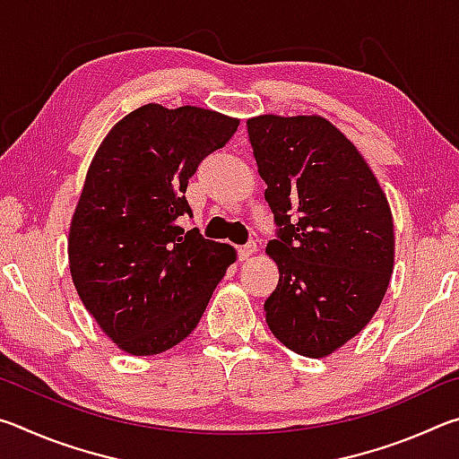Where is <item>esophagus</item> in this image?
I'll use <instances>...</instances> for the list:
<instances>
[{
  "instance_id": "esophagus-1",
  "label": "esophagus",
  "mask_w": 459,
  "mask_h": 459,
  "mask_svg": "<svg viewBox=\"0 0 459 459\" xmlns=\"http://www.w3.org/2000/svg\"><path fill=\"white\" fill-rule=\"evenodd\" d=\"M255 253H257V243H255V240H248L247 245L238 247V259L240 261H247L248 257H253Z\"/></svg>"
}]
</instances>
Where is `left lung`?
Instances as JSON below:
<instances>
[{"instance_id": "8db88e82", "label": "left lung", "mask_w": 459, "mask_h": 459, "mask_svg": "<svg viewBox=\"0 0 459 459\" xmlns=\"http://www.w3.org/2000/svg\"><path fill=\"white\" fill-rule=\"evenodd\" d=\"M248 142L277 224L279 283L265 320L290 351L322 359L354 338L385 298L394 263L391 208L351 139L317 115H259Z\"/></svg>"}]
</instances>
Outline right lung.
<instances>
[{"instance_id": "right-lung-1", "label": "right lung", "mask_w": 459, "mask_h": 459, "mask_svg": "<svg viewBox=\"0 0 459 459\" xmlns=\"http://www.w3.org/2000/svg\"><path fill=\"white\" fill-rule=\"evenodd\" d=\"M238 119L211 108L143 105L108 131L92 158L68 235L79 298L108 338L134 356L166 352L196 328L235 263L230 245L198 229L188 180Z\"/></svg>"}]
</instances>
